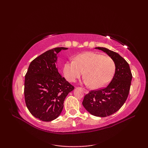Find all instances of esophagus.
Masks as SVG:
<instances>
[{
  "label": "esophagus",
  "instance_id": "1",
  "mask_svg": "<svg viewBox=\"0 0 148 148\" xmlns=\"http://www.w3.org/2000/svg\"><path fill=\"white\" fill-rule=\"evenodd\" d=\"M83 90L84 91V93H87L88 92V91L86 89H85V88H83Z\"/></svg>",
  "mask_w": 148,
  "mask_h": 148
}]
</instances>
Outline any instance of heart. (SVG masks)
Masks as SVG:
<instances>
[{"label": "heart", "instance_id": "b5f03b06", "mask_svg": "<svg viewBox=\"0 0 148 148\" xmlns=\"http://www.w3.org/2000/svg\"><path fill=\"white\" fill-rule=\"evenodd\" d=\"M115 63L109 56L93 52L78 55L74 61L65 63L64 76L70 82H74L84 72V83L93 89L105 86L113 76Z\"/></svg>", "mask_w": 148, "mask_h": 148}]
</instances>
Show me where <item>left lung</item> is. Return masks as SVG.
<instances>
[{
  "label": "left lung",
  "instance_id": "8db88e82",
  "mask_svg": "<svg viewBox=\"0 0 148 148\" xmlns=\"http://www.w3.org/2000/svg\"><path fill=\"white\" fill-rule=\"evenodd\" d=\"M95 49L106 53L115 63V73L106 87L90 91L84 96L83 105L91 114L106 117L118 111L124 104L130 92L132 74L127 62L118 53L106 48Z\"/></svg>",
  "mask_w": 148,
  "mask_h": 148
}]
</instances>
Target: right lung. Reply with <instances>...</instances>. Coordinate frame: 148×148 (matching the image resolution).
Returning a JSON list of instances; mask_svg holds the SVG:
<instances>
[{"instance_id":"1","label":"right lung","mask_w":148,"mask_h":148,"mask_svg":"<svg viewBox=\"0 0 148 148\" xmlns=\"http://www.w3.org/2000/svg\"><path fill=\"white\" fill-rule=\"evenodd\" d=\"M59 47L45 52L31 62L25 78L26 106L34 117L43 121L58 118L65 97L74 87L59 74L55 63Z\"/></svg>"}]
</instances>
